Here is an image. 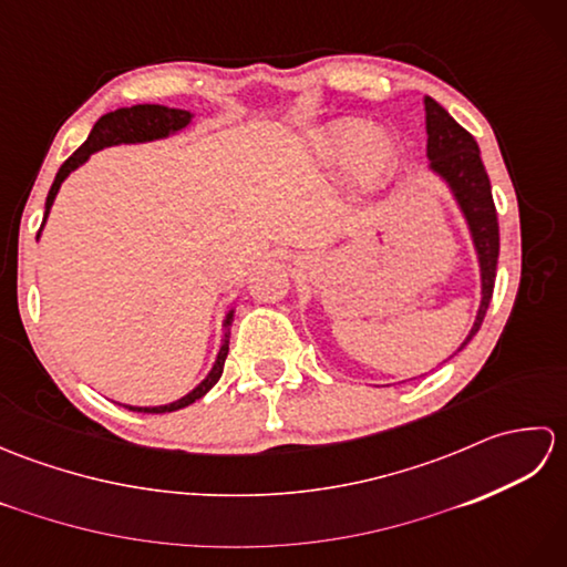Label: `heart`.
Masks as SVG:
<instances>
[{
    "instance_id": "1",
    "label": "heart",
    "mask_w": 567,
    "mask_h": 567,
    "mask_svg": "<svg viewBox=\"0 0 567 567\" xmlns=\"http://www.w3.org/2000/svg\"><path fill=\"white\" fill-rule=\"evenodd\" d=\"M317 161L327 167H339L353 161L358 183L375 189L394 171L396 151L384 134H372V128L358 118H339L327 126H319L309 138Z\"/></svg>"
}]
</instances>
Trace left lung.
<instances>
[{"label":"left lung","instance_id":"left-lung-1","mask_svg":"<svg viewBox=\"0 0 567 567\" xmlns=\"http://www.w3.org/2000/svg\"><path fill=\"white\" fill-rule=\"evenodd\" d=\"M426 155L431 161V173H436L445 185L451 187L453 197L461 207L470 236H473V246L480 262V282H483V299H480V309L473 329H470L467 339L461 343L457 351L473 341V336L483 327V319L487 315L492 290H495L497 277V258H499V224H497V209L492 202V187L489 177L480 158L477 141L467 134V131L455 122V118L443 110V106L426 97ZM455 351V353H457Z\"/></svg>","mask_w":567,"mask_h":567}]
</instances>
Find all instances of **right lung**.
Here are the masks:
<instances>
[{
    "instance_id": "add662e5",
    "label": "right lung",
    "mask_w": 567,
    "mask_h": 567,
    "mask_svg": "<svg viewBox=\"0 0 567 567\" xmlns=\"http://www.w3.org/2000/svg\"><path fill=\"white\" fill-rule=\"evenodd\" d=\"M192 124V114L185 110H171V106H163V104H136V106H124V110H116L104 114L97 124L92 126L87 141L82 143V146L70 155V158L60 165V171L53 179L51 192H48L45 197V214H43V224L48 219V212H51L55 195L60 185H63V179L72 173L78 171V167L90 158L92 153H97L102 148H110V146H118V143H146V141H158V138H167L171 134H177V131H183L185 126ZM41 224V228H43ZM41 234V231H39ZM231 321H234V309L228 311L226 319H224V339H221V348H219V355H216L214 365L209 370V375L204 378L195 390L187 392L185 396H179L177 402L171 404H161V406H131V404H122L131 412H143V414H165V412H177V409L189 406L192 402H197L199 396L207 394L216 382H219L221 372H224V360L228 355V339H231Z\"/></svg>"
}]
</instances>
